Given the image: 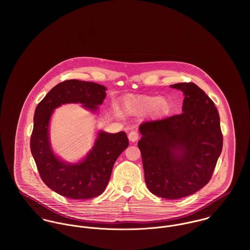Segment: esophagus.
I'll return each mask as SVG.
<instances>
[{"label":"esophagus","mask_w":250,"mask_h":250,"mask_svg":"<svg viewBox=\"0 0 250 250\" xmlns=\"http://www.w3.org/2000/svg\"><path fill=\"white\" fill-rule=\"evenodd\" d=\"M128 138H129V140H130L132 143H135V142H137V141L139 140V134H138L136 131H132V132L129 133Z\"/></svg>","instance_id":"1"}]
</instances>
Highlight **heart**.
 Wrapping results in <instances>:
<instances>
[{
  "mask_svg": "<svg viewBox=\"0 0 250 250\" xmlns=\"http://www.w3.org/2000/svg\"><path fill=\"white\" fill-rule=\"evenodd\" d=\"M135 107L140 111L152 110L157 115L165 114L169 109V102L167 98H159L158 96H140L135 99Z\"/></svg>",
  "mask_w": 250,
  "mask_h": 250,
  "instance_id": "heart-1",
  "label": "heart"
}]
</instances>
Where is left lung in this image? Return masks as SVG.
Returning <instances> with one entry per match:
<instances>
[{
	"instance_id": "obj_1",
	"label": "left lung",
	"mask_w": 250,
	"mask_h": 250,
	"mask_svg": "<svg viewBox=\"0 0 250 250\" xmlns=\"http://www.w3.org/2000/svg\"><path fill=\"white\" fill-rule=\"evenodd\" d=\"M184 95L183 113L143 122L138 146L148 189L167 199L190 195L206 186L222 150L216 107L193 83L170 85Z\"/></svg>"
}]
</instances>
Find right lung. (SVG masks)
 <instances>
[{
    "instance_id": "add662e5",
    "label": "right lung",
    "mask_w": 250,
    "mask_h": 250,
    "mask_svg": "<svg viewBox=\"0 0 250 250\" xmlns=\"http://www.w3.org/2000/svg\"><path fill=\"white\" fill-rule=\"evenodd\" d=\"M107 88L96 83L64 81L54 86L37 105L31 137V152L37 170L47 187L72 199H88L102 194L110 178L116 159L128 147L125 132L99 131L92 149L79 163H66L52 149L49 123L55 108L80 103L95 112L106 98Z\"/></svg>"
}]
</instances>
